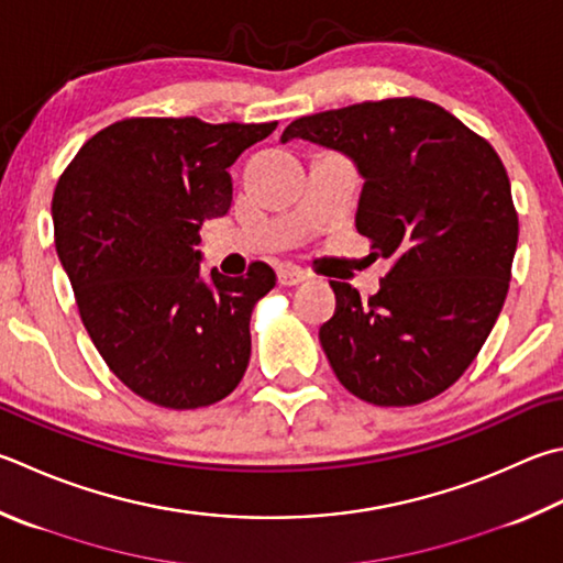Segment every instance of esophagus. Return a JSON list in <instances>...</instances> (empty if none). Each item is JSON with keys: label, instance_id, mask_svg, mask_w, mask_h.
<instances>
[{"label": "esophagus", "instance_id": "34e87169", "mask_svg": "<svg viewBox=\"0 0 563 563\" xmlns=\"http://www.w3.org/2000/svg\"><path fill=\"white\" fill-rule=\"evenodd\" d=\"M308 280V273H302L298 268H280L278 271V283L283 288H292V285H300Z\"/></svg>", "mask_w": 563, "mask_h": 563}]
</instances>
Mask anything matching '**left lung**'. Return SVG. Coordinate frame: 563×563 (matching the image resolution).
<instances>
[{
	"instance_id": "obj_1",
	"label": "left lung",
	"mask_w": 563,
	"mask_h": 563,
	"mask_svg": "<svg viewBox=\"0 0 563 563\" xmlns=\"http://www.w3.org/2000/svg\"><path fill=\"white\" fill-rule=\"evenodd\" d=\"M292 137L356 162V231L391 258L366 302L330 280L336 308L320 342L336 379L374 406L443 394L483 350L512 278L519 219L503 159L445 108L411 96L298 118L280 140Z\"/></svg>"
}]
</instances>
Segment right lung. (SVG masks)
<instances>
[{
  "label": "right lung",
  "instance_id": "right-lung-1",
  "mask_svg": "<svg viewBox=\"0 0 563 563\" xmlns=\"http://www.w3.org/2000/svg\"><path fill=\"white\" fill-rule=\"evenodd\" d=\"M278 122L125 118L60 175L51 213L78 314L110 372L145 401L191 411L227 398L251 360V314L271 265L199 278L203 219L231 207L229 167Z\"/></svg>",
  "mask_w": 563,
  "mask_h": 563
}]
</instances>
